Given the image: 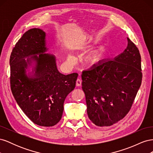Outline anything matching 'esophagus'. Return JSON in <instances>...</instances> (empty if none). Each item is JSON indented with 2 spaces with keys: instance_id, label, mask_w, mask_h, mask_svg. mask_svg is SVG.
Returning a JSON list of instances; mask_svg holds the SVG:
<instances>
[{
  "instance_id": "1",
  "label": "esophagus",
  "mask_w": 153,
  "mask_h": 153,
  "mask_svg": "<svg viewBox=\"0 0 153 153\" xmlns=\"http://www.w3.org/2000/svg\"><path fill=\"white\" fill-rule=\"evenodd\" d=\"M76 85L78 87L82 85V80L80 78H78V79L76 81Z\"/></svg>"
}]
</instances>
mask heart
Returning <instances> with one entry per match:
<instances>
[{
  "instance_id": "heart-1",
  "label": "heart",
  "mask_w": 153,
  "mask_h": 153,
  "mask_svg": "<svg viewBox=\"0 0 153 153\" xmlns=\"http://www.w3.org/2000/svg\"><path fill=\"white\" fill-rule=\"evenodd\" d=\"M105 49L104 47H101L98 50H96L92 52L89 57V61L92 66H95L98 64L104 57ZM68 61L70 63L75 62V57L73 55L69 54L68 56Z\"/></svg>"
}]
</instances>
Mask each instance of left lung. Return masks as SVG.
I'll return each mask as SVG.
<instances>
[{
    "label": "left lung",
    "mask_w": 153,
    "mask_h": 153,
    "mask_svg": "<svg viewBox=\"0 0 153 153\" xmlns=\"http://www.w3.org/2000/svg\"><path fill=\"white\" fill-rule=\"evenodd\" d=\"M139 50L128 38L124 52L82 72L88 117L98 126H110L131 108L142 83Z\"/></svg>",
    "instance_id": "8db88e82"
}]
</instances>
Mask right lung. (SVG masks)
<instances>
[{"label":"right lung","instance_id":"obj_1","mask_svg":"<svg viewBox=\"0 0 153 153\" xmlns=\"http://www.w3.org/2000/svg\"><path fill=\"white\" fill-rule=\"evenodd\" d=\"M48 50L45 32L31 29L18 40L10 59L11 89L16 103L34 124L46 127L61 119L64 100L78 77L76 73H60L56 58L46 53Z\"/></svg>","mask_w":153,"mask_h":153}]
</instances>
